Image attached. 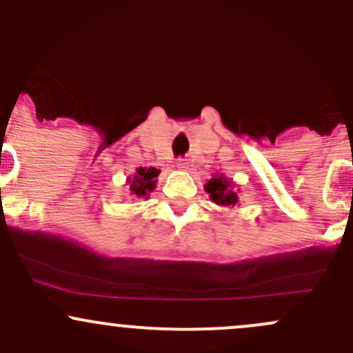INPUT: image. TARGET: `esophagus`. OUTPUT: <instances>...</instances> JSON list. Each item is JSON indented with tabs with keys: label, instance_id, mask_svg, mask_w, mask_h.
Returning <instances> with one entry per match:
<instances>
[{
	"label": "esophagus",
	"instance_id": "obj_1",
	"mask_svg": "<svg viewBox=\"0 0 353 353\" xmlns=\"http://www.w3.org/2000/svg\"><path fill=\"white\" fill-rule=\"evenodd\" d=\"M176 165H177V169L186 170L188 167H190V163H188L186 159H177V160H176Z\"/></svg>",
	"mask_w": 353,
	"mask_h": 353
}]
</instances>
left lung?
Masks as SVG:
<instances>
[{"label":"left lung","instance_id":"8db88e82","mask_svg":"<svg viewBox=\"0 0 353 353\" xmlns=\"http://www.w3.org/2000/svg\"><path fill=\"white\" fill-rule=\"evenodd\" d=\"M205 191L210 194V199L219 206H234L239 201L234 183L223 176L212 177L205 184Z\"/></svg>","mask_w":353,"mask_h":353}]
</instances>
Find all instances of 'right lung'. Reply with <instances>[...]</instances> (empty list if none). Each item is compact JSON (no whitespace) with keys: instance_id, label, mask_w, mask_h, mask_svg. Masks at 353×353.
<instances>
[{"instance_id":"1","label":"right lung","mask_w":353,"mask_h":353,"mask_svg":"<svg viewBox=\"0 0 353 353\" xmlns=\"http://www.w3.org/2000/svg\"><path fill=\"white\" fill-rule=\"evenodd\" d=\"M159 170L155 167H140L137 170V176L130 181V191L138 198H147L148 193L155 190V183H157V176H159Z\"/></svg>"}]
</instances>
